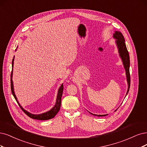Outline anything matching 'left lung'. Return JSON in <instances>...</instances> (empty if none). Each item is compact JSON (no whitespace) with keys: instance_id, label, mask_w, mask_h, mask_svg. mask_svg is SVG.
<instances>
[{"instance_id":"1","label":"left lung","mask_w":147,"mask_h":147,"mask_svg":"<svg viewBox=\"0 0 147 147\" xmlns=\"http://www.w3.org/2000/svg\"><path fill=\"white\" fill-rule=\"evenodd\" d=\"M113 37L116 39V45H117V47L118 48L119 56H120L121 58L122 59L123 65L124 66L125 69L127 80V83H128V90H127V94H126V95H127L128 91H129V86H130V74H129V64H130V63H129V53L127 50L125 43V39H124V37L121 32L120 31H116L115 34H113ZM91 115L96 116H105L108 115H94V114H92V113H91Z\"/></svg>"}]
</instances>
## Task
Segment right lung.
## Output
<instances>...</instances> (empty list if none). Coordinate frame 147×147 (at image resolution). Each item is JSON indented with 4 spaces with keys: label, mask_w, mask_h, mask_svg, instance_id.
Masks as SVG:
<instances>
[{
    "label": "right lung",
    "mask_w": 147,
    "mask_h": 147,
    "mask_svg": "<svg viewBox=\"0 0 147 147\" xmlns=\"http://www.w3.org/2000/svg\"><path fill=\"white\" fill-rule=\"evenodd\" d=\"M13 64H14V58L13 59V61H12V67H13V69H12V71H11V90L12 94H13L14 97L15 98L16 100L17 101L18 104H19V105L21 109L22 110V111L26 114L27 116H29L30 117H31L32 119H37V120L45 121V120H49V119H51L54 117V116H55L57 115V113L60 110V108H61V99H62V93H63V84H62L61 86H60L59 88L55 105H54L50 111H47L46 113L40 114V115H33V114H31V113H29L28 111H27L26 110H24V108L22 107V106L20 105V104L19 103V102L18 100V99H17V97H16V94L14 93V86H13V80H12Z\"/></svg>",
    "instance_id": "right-lung-1"
}]
</instances>
